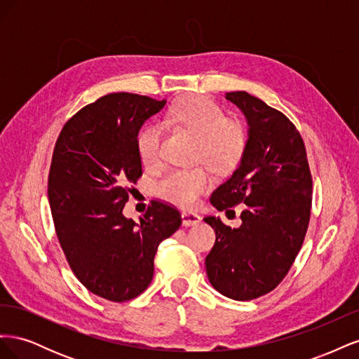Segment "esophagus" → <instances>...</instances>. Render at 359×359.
<instances>
[{"instance_id": "obj_1", "label": "esophagus", "mask_w": 359, "mask_h": 359, "mask_svg": "<svg viewBox=\"0 0 359 359\" xmlns=\"http://www.w3.org/2000/svg\"><path fill=\"white\" fill-rule=\"evenodd\" d=\"M181 219H182L184 226H193V224H198L201 222V217L196 212H191V211H182Z\"/></svg>"}]
</instances>
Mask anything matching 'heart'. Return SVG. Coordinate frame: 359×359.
Returning a JSON list of instances; mask_svg holds the SVG:
<instances>
[{
    "label": "heart",
    "instance_id": "heart-1",
    "mask_svg": "<svg viewBox=\"0 0 359 359\" xmlns=\"http://www.w3.org/2000/svg\"><path fill=\"white\" fill-rule=\"evenodd\" d=\"M169 121L198 136L194 158L226 172L238 165L245 149V132L240 123L226 119L222 107L202 95L182 99L169 111ZM163 127L149 123L140 128L136 147L147 166H157L163 156ZM212 184L210 169L199 165L173 168L158 181L161 199L178 206H191Z\"/></svg>",
    "mask_w": 359,
    "mask_h": 359
}]
</instances>
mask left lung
<instances>
[{
  "mask_svg": "<svg viewBox=\"0 0 359 359\" xmlns=\"http://www.w3.org/2000/svg\"><path fill=\"white\" fill-rule=\"evenodd\" d=\"M244 112L248 140L240 166L211 194L219 211L244 203L238 229L205 217L215 243L205 259L215 290L250 301L286 277L306 238L313 180L304 140L290 119L245 91L226 93Z\"/></svg>",
  "mask_w": 359,
  "mask_h": 359,
  "instance_id": "left-lung-1",
  "label": "left lung"
}]
</instances>
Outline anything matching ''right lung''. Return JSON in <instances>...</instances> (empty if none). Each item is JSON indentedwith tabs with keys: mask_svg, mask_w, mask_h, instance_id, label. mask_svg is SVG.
Returning <instances> with one entry per match:
<instances>
[{
	"mask_svg": "<svg viewBox=\"0 0 359 359\" xmlns=\"http://www.w3.org/2000/svg\"><path fill=\"white\" fill-rule=\"evenodd\" d=\"M166 100L114 93L76 112L53 148L48 196L67 262L94 295L114 302L139 297L154 274V256L181 226L173 205L151 201L140 224L123 208L142 177L136 137Z\"/></svg>",
	"mask_w": 359,
	"mask_h": 359,
	"instance_id": "add662e5",
	"label": "right lung"
}]
</instances>
